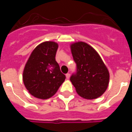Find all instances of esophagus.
Listing matches in <instances>:
<instances>
[{
	"label": "esophagus",
	"instance_id": "34e87169",
	"mask_svg": "<svg viewBox=\"0 0 132 132\" xmlns=\"http://www.w3.org/2000/svg\"><path fill=\"white\" fill-rule=\"evenodd\" d=\"M66 78H67V79H69L70 78V74L69 73H67L66 74Z\"/></svg>",
	"mask_w": 132,
	"mask_h": 132
}]
</instances>
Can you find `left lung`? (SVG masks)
<instances>
[{
	"label": "left lung",
	"mask_w": 132,
	"mask_h": 132,
	"mask_svg": "<svg viewBox=\"0 0 132 132\" xmlns=\"http://www.w3.org/2000/svg\"><path fill=\"white\" fill-rule=\"evenodd\" d=\"M72 55L77 64L76 73L70 80L79 96L95 99L102 96L109 83V72L96 51L82 42L71 45Z\"/></svg>",
	"instance_id": "1"
}]
</instances>
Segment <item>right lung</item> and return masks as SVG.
Returning <instances> with one entry per match:
<instances>
[{
	"mask_svg": "<svg viewBox=\"0 0 132 132\" xmlns=\"http://www.w3.org/2000/svg\"><path fill=\"white\" fill-rule=\"evenodd\" d=\"M58 44L45 42L31 52L23 71V82L34 97L47 99L57 91L65 79L55 61Z\"/></svg>",
	"mask_w": 132,
	"mask_h": 132,
	"instance_id": "1",
	"label": "right lung"
}]
</instances>
